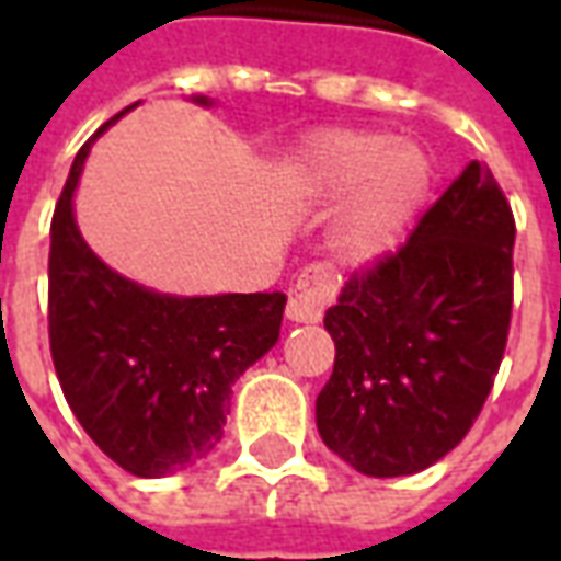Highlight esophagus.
<instances>
[{
  "label": "esophagus",
  "mask_w": 561,
  "mask_h": 561,
  "mask_svg": "<svg viewBox=\"0 0 561 561\" xmlns=\"http://www.w3.org/2000/svg\"><path fill=\"white\" fill-rule=\"evenodd\" d=\"M333 291H336V285H333V273H330L328 264H309L297 276L285 316L297 324H316L333 300Z\"/></svg>",
  "instance_id": "esophagus-1"
}]
</instances>
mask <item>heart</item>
Instances as JSON below:
<instances>
[{
	"instance_id": "b5f03b06",
	"label": "heart",
	"mask_w": 561,
	"mask_h": 561,
	"mask_svg": "<svg viewBox=\"0 0 561 561\" xmlns=\"http://www.w3.org/2000/svg\"><path fill=\"white\" fill-rule=\"evenodd\" d=\"M433 183L426 152L400 144L388 131H328L304 149L300 185L316 201L352 207L340 228V245L357 261L388 252L421 209Z\"/></svg>"
}]
</instances>
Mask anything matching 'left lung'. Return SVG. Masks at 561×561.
Wrapping results in <instances>:
<instances>
[{
	"instance_id": "obj_1",
	"label": "left lung",
	"mask_w": 561,
	"mask_h": 561,
	"mask_svg": "<svg viewBox=\"0 0 561 561\" xmlns=\"http://www.w3.org/2000/svg\"><path fill=\"white\" fill-rule=\"evenodd\" d=\"M514 233L493 171L469 161L397 252L345 282L316 423L352 469L414 474L466 438L505 357Z\"/></svg>"
}]
</instances>
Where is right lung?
Instances as JSON below:
<instances>
[{"label":"right lung","instance_id":"add662e5","mask_svg":"<svg viewBox=\"0 0 561 561\" xmlns=\"http://www.w3.org/2000/svg\"><path fill=\"white\" fill-rule=\"evenodd\" d=\"M123 114L80 147L56 201L47 328L59 388L87 435L131 474L164 478L219 445L231 385L279 340L285 294H156L92 252L71 197L92 140Z\"/></svg>","mask_w":561,"mask_h":561}]
</instances>
